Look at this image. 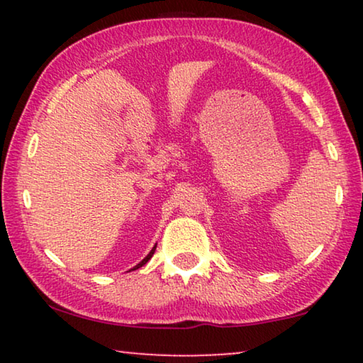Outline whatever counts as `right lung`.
<instances>
[{"label":"right lung","mask_w":363,"mask_h":363,"mask_svg":"<svg viewBox=\"0 0 363 363\" xmlns=\"http://www.w3.org/2000/svg\"><path fill=\"white\" fill-rule=\"evenodd\" d=\"M155 248H157V245H155V247H153V248H152V251H150V253H149V255H147V256L144 257V259H143V261H140V262L138 264V266H136V267H134V269H131V270H136V269H139V267H143V266H144V264H145L147 261H149V259H150V257L153 256V253H155Z\"/></svg>","instance_id":"right-lung-1"}]
</instances>
